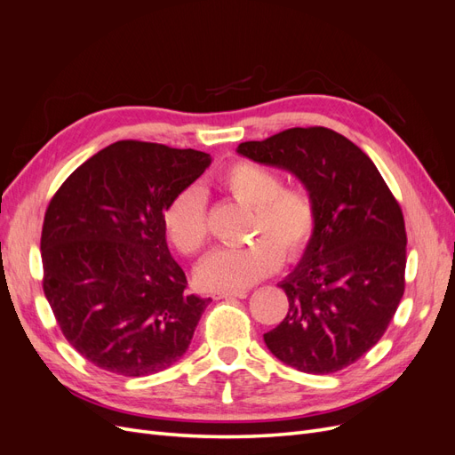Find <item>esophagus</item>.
Here are the masks:
<instances>
[{
  "label": "esophagus",
  "instance_id": "34e87169",
  "mask_svg": "<svg viewBox=\"0 0 455 455\" xmlns=\"http://www.w3.org/2000/svg\"><path fill=\"white\" fill-rule=\"evenodd\" d=\"M233 298H246V292L241 291V292H220V294H214V299H233Z\"/></svg>",
  "mask_w": 455,
  "mask_h": 455
}]
</instances>
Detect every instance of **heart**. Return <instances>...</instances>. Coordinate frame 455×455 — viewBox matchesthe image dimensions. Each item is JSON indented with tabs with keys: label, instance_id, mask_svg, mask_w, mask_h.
Returning <instances> with one entry per match:
<instances>
[{
	"label": "heart",
	"instance_id": "heart-1",
	"mask_svg": "<svg viewBox=\"0 0 455 455\" xmlns=\"http://www.w3.org/2000/svg\"><path fill=\"white\" fill-rule=\"evenodd\" d=\"M220 184L239 203L254 209L252 237L237 249H218L197 271V284L206 292H241L266 279L281 266V252L298 258L316 229V206L304 188H283V178L264 164L235 161L220 174ZM163 228L176 251L197 254L209 239L204 196L197 186L176 194L163 212Z\"/></svg>",
	"mask_w": 455,
	"mask_h": 455
}]
</instances>
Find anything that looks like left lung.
<instances>
[{"instance_id": "obj_1", "label": "left lung", "mask_w": 455, "mask_h": 455, "mask_svg": "<svg viewBox=\"0 0 455 455\" xmlns=\"http://www.w3.org/2000/svg\"><path fill=\"white\" fill-rule=\"evenodd\" d=\"M237 154L292 172L316 206V229L279 286L288 313L264 334L277 359L306 374L359 361L387 330L404 294V218L376 164L324 127L288 129Z\"/></svg>"}]
</instances>
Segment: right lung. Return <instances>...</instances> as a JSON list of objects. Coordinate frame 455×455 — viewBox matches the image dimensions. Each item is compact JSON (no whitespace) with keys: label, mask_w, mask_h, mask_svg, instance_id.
Segmentation results:
<instances>
[{"label":"right lung","mask_w":455,"mask_h":455,"mask_svg":"<svg viewBox=\"0 0 455 455\" xmlns=\"http://www.w3.org/2000/svg\"><path fill=\"white\" fill-rule=\"evenodd\" d=\"M197 149L119 140L77 167L41 231L44 292L70 346L119 376L182 359L209 299L186 292L163 212L209 169Z\"/></svg>","instance_id":"right-lung-1"}]
</instances>
